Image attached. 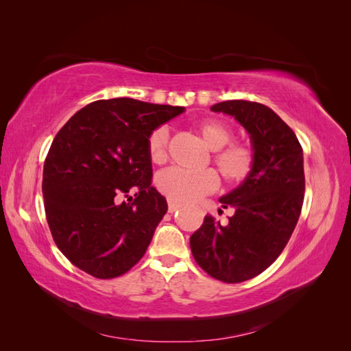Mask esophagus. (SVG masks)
Returning <instances> with one entry per match:
<instances>
[{
  "label": "esophagus",
  "instance_id": "esophagus-1",
  "mask_svg": "<svg viewBox=\"0 0 351 351\" xmlns=\"http://www.w3.org/2000/svg\"><path fill=\"white\" fill-rule=\"evenodd\" d=\"M177 209H180V205L176 204V202L168 199V212H169V214H173V212H176Z\"/></svg>",
  "mask_w": 351,
  "mask_h": 351
}]
</instances>
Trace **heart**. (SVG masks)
I'll use <instances>...</instances> for the list:
<instances>
[{
  "label": "heart",
  "instance_id": "heart-1",
  "mask_svg": "<svg viewBox=\"0 0 351 351\" xmlns=\"http://www.w3.org/2000/svg\"><path fill=\"white\" fill-rule=\"evenodd\" d=\"M195 130L212 149V162L217 167L219 176L227 186H239L246 182L254 168V151L246 143L232 142L231 127L217 119L197 120L193 124ZM146 151L149 161L155 165H162L168 159V130L159 125L147 134ZM219 178L214 169L204 171H184L180 168H169L156 177V187L167 199L176 204H189L202 196L214 193L218 189Z\"/></svg>",
  "mask_w": 351,
  "mask_h": 351
}]
</instances>
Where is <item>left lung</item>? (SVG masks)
Here are the masks:
<instances>
[{
    "mask_svg": "<svg viewBox=\"0 0 351 351\" xmlns=\"http://www.w3.org/2000/svg\"><path fill=\"white\" fill-rule=\"evenodd\" d=\"M210 110L234 117L249 132L256 158L246 182L219 199L234 208L227 226L206 215L190 249L212 278L236 284L263 272L289 243L304 197L303 149L290 127L259 102L224 101Z\"/></svg>",
    "mask_w": 351,
    "mask_h": 351,
    "instance_id": "left-lung-1",
    "label": "left lung"
}]
</instances>
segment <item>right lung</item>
Listing matches in <instances>:
<instances>
[{
    "label": "right lung",
    "mask_w": 351,
    "mask_h": 351,
    "mask_svg": "<svg viewBox=\"0 0 351 351\" xmlns=\"http://www.w3.org/2000/svg\"><path fill=\"white\" fill-rule=\"evenodd\" d=\"M183 111L101 99L61 127L45 158L42 195L52 239L74 267L111 280L142 259L168 208L151 186L146 137Z\"/></svg>",
    "instance_id": "obj_1"
}]
</instances>
